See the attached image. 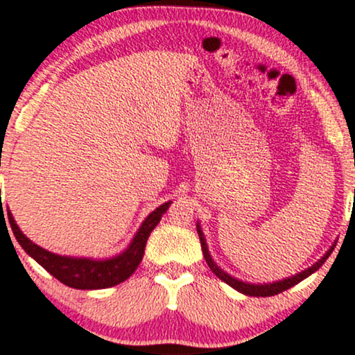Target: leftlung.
<instances>
[{
    "label": "left lung",
    "mask_w": 355,
    "mask_h": 355,
    "mask_svg": "<svg viewBox=\"0 0 355 355\" xmlns=\"http://www.w3.org/2000/svg\"><path fill=\"white\" fill-rule=\"evenodd\" d=\"M197 232H198V237H200L203 257H205V260H207V263H209L210 270L214 272V274L217 275L220 280H223V282L229 284L230 287H234L235 291L242 292V294L250 295V297H270V295L280 294V292L287 291V288L294 287V285L299 284L300 280L307 279V277L311 275V274H313V272L319 270V267H322V263H324L325 260L329 259V255H331L332 250H334V248H331V250H329L327 254L322 257L319 262H315L312 267H309V268H305V270L299 272V274L288 277V279L279 280V282H272V284H247V282H242V280H237V279H235V277L229 275V274H227V272H223L222 268H220L217 263L214 262V259H211V255H210V252H209V247H207L205 237H203V232H202L200 225H198V223H197Z\"/></svg>",
    "instance_id": "obj_1"
}]
</instances>
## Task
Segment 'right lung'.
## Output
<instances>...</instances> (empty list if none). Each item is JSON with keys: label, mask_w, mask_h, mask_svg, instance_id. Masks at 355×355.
I'll return each mask as SVG.
<instances>
[{"label": "right lung", "mask_w": 355, "mask_h": 355, "mask_svg": "<svg viewBox=\"0 0 355 355\" xmlns=\"http://www.w3.org/2000/svg\"><path fill=\"white\" fill-rule=\"evenodd\" d=\"M170 203L172 202H165L164 205L158 207L157 210H153L152 214L145 218V222L140 225V229H138L135 237L130 242V245L126 247L120 255L105 260L64 257L44 250V248L38 247L36 243L31 242V240L19 230V227L16 225L10 210H8V218H10L11 230H13L19 245H21L24 248V252H26L31 259H35L44 270L50 272L55 279H58L61 284L68 285V287L81 288V291H95V288H107L125 282V280L137 270L141 259H144L146 240H148L152 230L162 220V215L168 210Z\"/></svg>", "instance_id": "right-lung-1"}]
</instances>
